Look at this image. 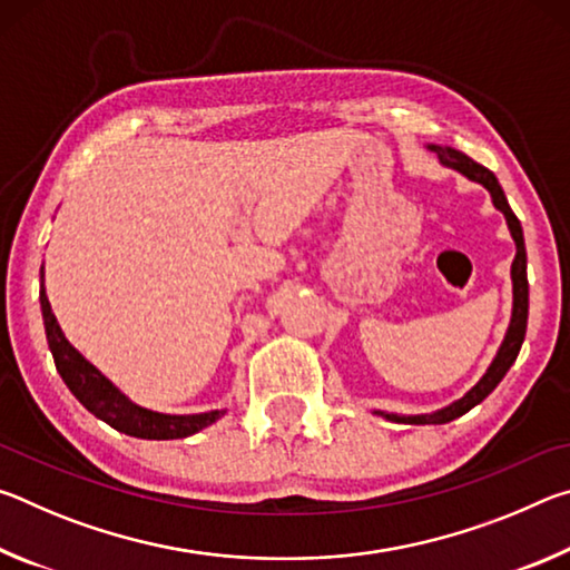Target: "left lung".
Instances as JSON below:
<instances>
[{
    "label": "left lung",
    "mask_w": 570,
    "mask_h": 570,
    "mask_svg": "<svg viewBox=\"0 0 570 570\" xmlns=\"http://www.w3.org/2000/svg\"><path fill=\"white\" fill-rule=\"evenodd\" d=\"M432 153H438V158L442 166H448L452 170L462 173V176L480 183L482 188H488L490 198H493V206L505 216L510 236L515 240V258L513 266H510V278H513V314H510V324L505 332V340L500 344V350L495 354V360L490 362L488 372L482 374V380L472 387L465 397H460L458 402L448 404L438 412L430 414H390V412H377L382 417H387L392 422H404V424H445L452 422L455 417H462V414L470 412L475 404H480L482 400L493 392L500 380L505 377L510 366L518 360L520 346H523L525 340V326H528V256H525V240H523V226H520L518 216L513 214V208L508 206V198L503 188H500L498 178L490 173L485 166H480L472 158H468L465 153H460L455 148H442V146H428Z\"/></svg>",
    "instance_id": "8db88e82"
}]
</instances>
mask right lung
<instances>
[{
    "label": "right lung",
    "mask_w": 570,
    "mask_h": 570,
    "mask_svg": "<svg viewBox=\"0 0 570 570\" xmlns=\"http://www.w3.org/2000/svg\"><path fill=\"white\" fill-rule=\"evenodd\" d=\"M40 304L47 344H50L55 366L57 372H60L62 382L70 387L75 397L80 400L85 410L92 412L98 420L108 422L110 428L140 440H178L196 435L198 430L208 428V424H214L218 417L226 414V410H210L200 414H163L130 402L108 377H105L98 366H92L70 342L65 340L60 324H57L52 314L50 298H47L45 292V266L40 268Z\"/></svg>",
    "instance_id": "1"
}]
</instances>
